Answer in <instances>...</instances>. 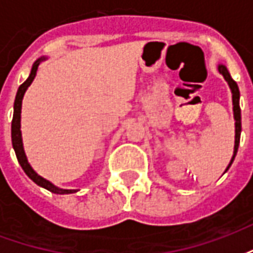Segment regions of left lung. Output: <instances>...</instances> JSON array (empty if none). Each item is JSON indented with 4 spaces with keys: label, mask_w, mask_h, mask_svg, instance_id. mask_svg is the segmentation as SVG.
<instances>
[{
    "label": "left lung",
    "mask_w": 253,
    "mask_h": 253,
    "mask_svg": "<svg viewBox=\"0 0 253 253\" xmlns=\"http://www.w3.org/2000/svg\"><path fill=\"white\" fill-rule=\"evenodd\" d=\"M218 72L221 73L223 76V78L226 80V83L229 84V88L232 90V100H233V115H234V126H236V135H234V150H233V157L230 160V163H229L228 168L225 169V172L230 168V165L233 163L234 157H236V154H237V149H239L240 145V134H241V110H240V90L239 86H237V84L234 81L233 78L230 77V74H229L228 69L225 65H218ZM223 172V173H225Z\"/></svg>",
    "instance_id": "left-lung-1"
}]
</instances>
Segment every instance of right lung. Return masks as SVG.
Wrapping results in <instances>:
<instances>
[{
	"label": "right lung",
	"mask_w": 253,
	"mask_h": 253,
	"mask_svg": "<svg viewBox=\"0 0 253 253\" xmlns=\"http://www.w3.org/2000/svg\"><path fill=\"white\" fill-rule=\"evenodd\" d=\"M46 58H39L34 66L31 69L30 77L25 80L24 83L21 84L19 86V90H17V94H16V99H14V105H13V119H12V145H13L14 153H16V157H17V161L19 164L21 165V168L25 172V175L30 177L31 180L36 183L38 186L43 187L46 190L51 191L54 194H73V192H77L76 190H63V188H58L57 186H54L52 183H50L46 179H43L42 176H39L36 173L35 170L32 169V167L28 163L27 160V156H25L24 148H23V138H21V130H20V121H21V103H23V97H24V93L27 88L30 86L34 78L36 76V72H38V66L41 65V62Z\"/></svg>",
	"instance_id": "1"
}]
</instances>
